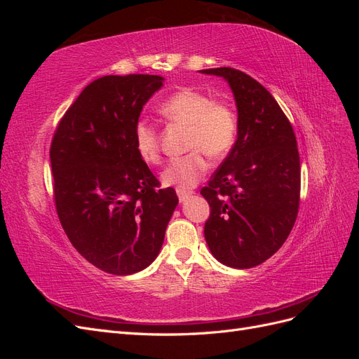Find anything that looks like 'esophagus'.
I'll use <instances>...</instances> for the list:
<instances>
[{
  "mask_svg": "<svg viewBox=\"0 0 359 359\" xmlns=\"http://www.w3.org/2000/svg\"><path fill=\"white\" fill-rule=\"evenodd\" d=\"M177 194H178V198H180V202H184L186 201L190 194H191V191H187V190H177Z\"/></svg>",
  "mask_w": 359,
  "mask_h": 359,
  "instance_id": "1",
  "label": "esophagus"
}]
</instances>
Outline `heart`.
I'll use <instances>...</instances> for the list:
<instances>
[{
	"instance_id": "b5f03b06",
	"label": "heart",
	"mask_w": 359,
	"mask_h": 359,
	"mask_svg": "<svg viewBox=\"0 0 359 359\" xmlns=\"http://www.w3.org/2000/svg\"><path fill=\"white\" fill-rule=\"evenodd\" d=\"M158 112L172 124L189 128L187 149L190 153L172 160L161 172V182L177 190H189L196 186L208 170L205 154L222 158L232 149L238 119L229 104L214 102L205 93L186 88L170 95L158 107ZM135 148L139 157L148 165H158L160 144L157 128L140 119L133 130Z\"/></svg>"
}]
</instances>
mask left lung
I'll use <instances>...</instances> for the list:
<instances>
[{
    "instance_id": "8db88e82",
    "label": "left lung",
    "mask_w": 359,
    "mask_h": 359,
    "mask_svg": "<svg viewBox=\"0 0 359 359\" xmlns=\"http://www.w3.org/2000/svg\"><path fill=\"white\" fill-rule=\"evenodd\" d=\"M229 83L238 136L229 156L201 190L210 203L205 240L226 266L253 268L283 245L299 208L297 137L273 95L252 76L231 67L201 70Z\"/></svg>"
}]
</instances>
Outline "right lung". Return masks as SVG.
Returning <instances> with one entry per match:
<instances>
[{
  "instance_id": "1",
  "label": "right lung",
  "mask_w": 359,
  "mask_h": 359,
  "mask_svg": "<svg viewBox=\"0 0 359 359\" xmlns=\"http://www.w3.org/2000/svg\"><path fill=\"white\" fill-rule=\"evenodd\" d=\"M161 76H103L85 86L50 144L53 199L64 232L99 269L130 276L154 262L178 205L139 157L133 130Z\"/></svg>"
}]
</instances>
